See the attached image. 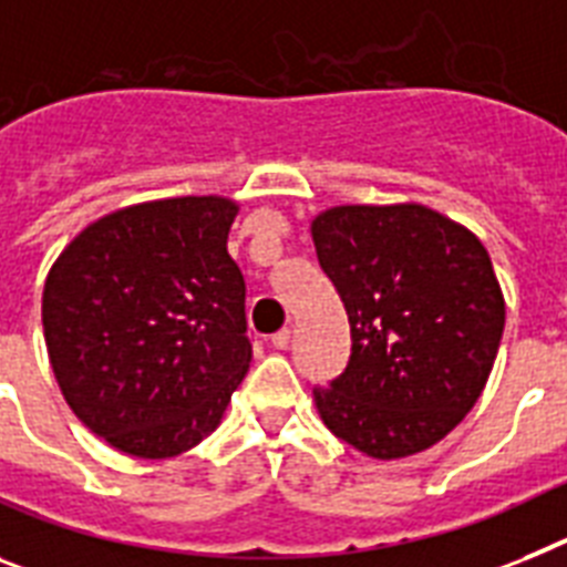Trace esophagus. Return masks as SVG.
<instances>
[{
    "label": "esophagus",
    "mask_w": 567,
    "mask_h": 567,
    "mask_svg": "<svg viewBox=\"0 0 567 567\" xmlns=\"http://www.w3.org/2000/svg\"><path fill=\"white\" fill-rule=\"evenodd\" d=\"M270 346H274V349H288V346H291V328L276 331V334L270 337Z\"/></svg>",
    "instance_id": "obj_1"
}]
</instances>
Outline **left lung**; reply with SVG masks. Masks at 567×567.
I'll return each instance as SVG.
<instances>
[{
  "mask_svg": "<svg viewBox=\"0 0 567 567\" xmlns=\"http://www.w3.org/2000/svg\"><path fill=\"white\" fill-rule=\"evenodd\" d=\"M351 326V357L313 389L328 430L380 461L464 421L496 360L504 297L484 245L423 204H342L311 221Z\"/></svg>",
  "mask_w": 567,
  "mask_h": 567,
  "instance_id": "1",
  "label": "left lung"
}]
</instances>
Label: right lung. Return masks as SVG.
<instances>
[{"label": "right lung", "instance_id": "add662e5", "mask_svg": "<svg viewBox=\"0 0 567 567\" xmlns=\"http://www.w3.org/2000/svg\"><path fill=\"white\" fill-rule=\"evenodd\" d=\"M239 204L184 195L85 227L51 265L42 328L71 412L135 458L187 453L250 369L245 276L227 254Z\"/></svg>", "mask_w": 567, "mask_h": 567}]
</instances>
